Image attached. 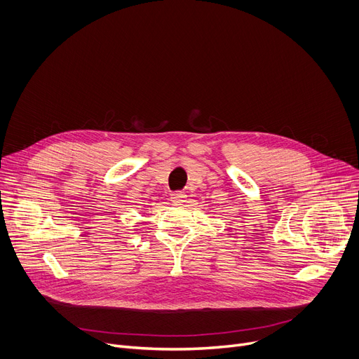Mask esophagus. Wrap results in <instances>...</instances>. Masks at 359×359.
Returning <instances> with one entry per match:
<instances>
[{"mask_svg":"<svg viewBox=\"0 0 359 359\" xmlns=\"http://www.w3.org/2000/svg\"><path fill=\"white\" fill-rule=\"evenodd\" d=\"M170 200L172 203H183L186 200V194L183 191H175L170 194Z\"/></svg>","mask_w":359,"mask_h":359,"instance_id":"esophagus-1","label":"esophagus"}]
</instances>
